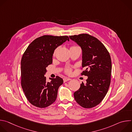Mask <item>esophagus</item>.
<instances>
[{"label":"esophagus","instance_id":"esophagus-1","mask_svg":"<svg viewBox=\"0 0 132 132\" xmlns=\"http://www.w3.org/2000/svg\"><path fill=\"white\" fill-rule=\"evenodd\" d=\"M70 80H71V79L68 78H64V79H63L64 82H66V81H67Z\"/></svg>","mask_w":132,"mask_h":132}]
</instances>
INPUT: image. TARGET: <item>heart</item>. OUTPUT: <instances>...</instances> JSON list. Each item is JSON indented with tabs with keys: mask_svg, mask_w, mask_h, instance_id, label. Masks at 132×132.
Instances as JSON below:
<instances>
[{
	"mask_svg": "<svg viewBox=\"0 0 132 132\" xmlns=\"http://www.w3.org/2000/svg\"><path fill=\"white\" fill-rule=\"evenodd\" d=\"M55 52H56V51H55L54 54L55 53ZM65 72H66L67 73H68V74H70V73H71V68H69V67L66 68L65 69Z\"/></svg>",
	"mask_w": 132,
	"mask_h": 132,
	"instance_id": "heart-1",
	"label": "heart"
}]
</instances>
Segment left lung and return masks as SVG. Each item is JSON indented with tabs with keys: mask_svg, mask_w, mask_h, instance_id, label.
Segmentation results:
<instances>
[{
	"mask_svg": "<svg viewBox=\"0 0 132 132\" xmlns=\"http://www.w3.org/2000/svg\"><path fill=\"white\" fill-rule=\"evenodd\" d=\"M82 50V67L86 69L81 73L88 77L75 92L76 101L82 107L91 108L99 104L108 92L111 82L112 70L110 54L104 45L95 37L88 34L69 36Z\"/></svg>",
	"mask_w": 132,
	"mask_h": 132,
	"instance_id": "1",
	"label": "left lung"
}]
</instances>
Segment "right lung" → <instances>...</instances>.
I'll list each match as a JSON object with an SVG mask.
<instances>
[{
	"label": "right lung",
	"instance_id": "obj_1",
	"mask_svg": "<svg viewBox=\"0 0 132 132\" xmlns=\"http://www.w3.org/2000/svg\"><path fill=\"white\" fill-rule=\"evenodd\" d=\"M67 40L69 41L67 36H42L29 44L22 56L21 86L28 100L36 107L46 108L57 98L63 79L56 76L47 82L44 75L52 63L54 50Z\"/></svg>",
	"mask_w": 132,
	"mask_h": 132
}]
</instances>
